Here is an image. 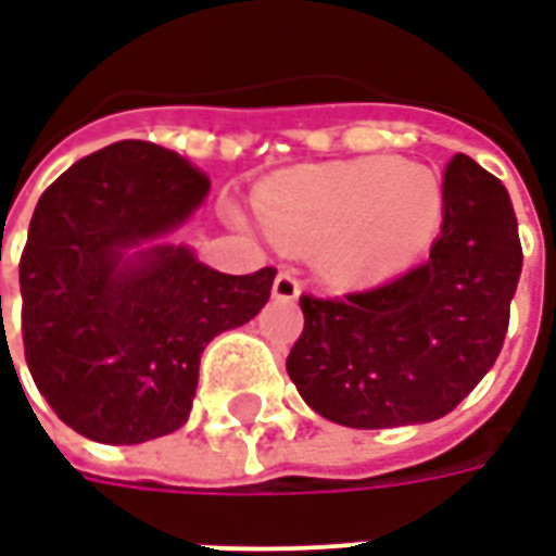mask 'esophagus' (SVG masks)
<instances>
[{
  "instance_id": "esophagus-1",
  "label": "esophagus",
  "mask_w": 556,
  "mask_h": 556,
  "mask_svg": "<svg viewBox=\"0 0 556 556\" xmlns=\"http://www.w3.org/2000/svg\"><path fill=\"white\" fill-rule=\"evenodd\" d=\"M301 294V282L291 270H279L277 279H274V298L277 301H294Z\"/></svg>"
}]
</instances>
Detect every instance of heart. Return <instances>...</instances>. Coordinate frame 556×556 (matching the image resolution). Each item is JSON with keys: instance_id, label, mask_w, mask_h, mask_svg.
<instances>
[{"instance_id": "heart-1", "label": "heart", "mask_w": 556, "mask_h": 556, "mask_svg": "<svg viewBox=\"0 0 556 556\" xmlns=\"http://www.w3.org/2000/svg\"><path fill=\"white\" fill-rule=\"evenodd\" d=\"M258 214L282 247H315L339 286H369L408 267L441 226V181L387 157L294 172L267 184Z\"/></svg>"}]
</instances>
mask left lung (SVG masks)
Wrapping results in <instances>:
<instances>
[{
  "label": "left lung",
  "mask_w": 556,
  "mask_h": 556,
  "mask_svg": "<svg viewBox=\"0 0 556 556\" xmlns=\"http://www.w3.org/2000/svg\"><path fill=\"white\" fill-rule=\"evenodd\" d=\"M518 277L521 241L506 187L455 154L429 258L342 301L303 294L289 378L315 414L349 429L446 417L497 361Z\"/></svg>",
  "instance_id": "8db88e82"
}]
</instances>
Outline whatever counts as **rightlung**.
<instances>
[{
	"label": "right lung",
	"instance_id": "1",
	"mask_svg": "<svg viewBox=\"0 0 556 556\" xmlns=\"http://www.w3.org/2000/svg\"><path fill=\"white\" fill-rule=\"evenodd\" d=\"M207 187L181 154L125 139L38 199L20 258L23 349L41 396L83 438L122 446L181 429L207 342L270 298L274 267L231 277L160 241Z\"/></svg>",
	"mask_w": 556,
	"mask_h": 556
}]
</instances>
